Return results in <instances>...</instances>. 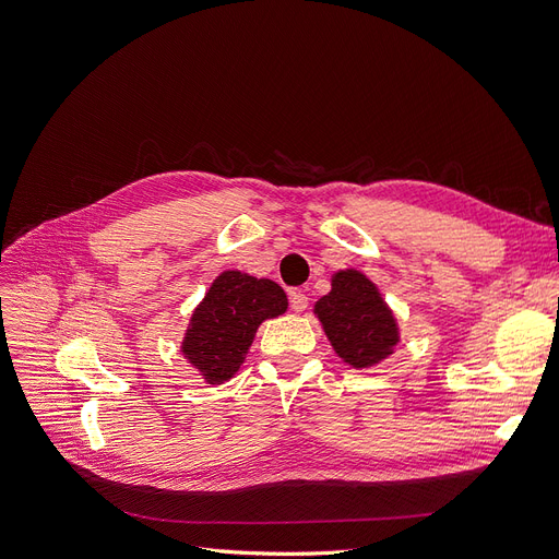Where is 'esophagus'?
<instances>
[{
    "instance_id": "esophagus-1",
    "label": "esophagus",
    "mask_w": 559,
    "mask_h": 559,
    "mask_svg": "<svg viewBox=\"0 0 559 559\" xmlns=\"http://www.w3.org/2000/svg\"><path fill=\"white\" fill-rule=\"evenodd\" d=\"M309 307V298L302 294V290H290V309L296 313H302Z\"/></svg>"
}]
</instances>
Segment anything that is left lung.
Segmentation results:
<instances>
[{"label":"left lung","mask_w":559,"mask_h":559,"mask_svg":"<svg viewBox=\"0 0 559 559\" xmlns=\"http://www.w3.org/2000/svg\"><path fill=\"white\" fill-rule=\"evenodd\" d=\"M334 353L357 370L393 355L401 328L380 288L361 271L345 269L332 275V290L313 305Z\"/></svg>","instance_id":"8db88e82"}]
</instances>
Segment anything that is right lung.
Segmentation results:
<instances>
[{
    "label": "right lung",
    "mask_w": 559,
    "mask_h": 559,
    "mask_svg": "<svg viewBox=\"0 0 559 559\" xmlns=\"http://www.w3.org/2000/svg\"><path fill=\"white\" fill-rule=\"evenodd\" d=\"M288 309L284 288L273 280L225 271L193 309L181 355L204 382L223 384L246 361L259 325Z\"/></svg>",
    "instance_id": "1"
}]
</instances>
